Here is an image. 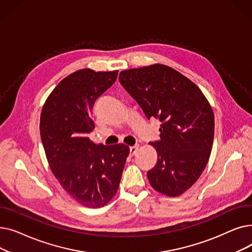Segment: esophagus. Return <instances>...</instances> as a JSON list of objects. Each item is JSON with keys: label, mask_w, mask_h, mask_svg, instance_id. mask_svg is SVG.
Returning <instances> with one entry per match:
<instances>
[{"label": "esophagus", "mask_w": 252, "mask_h": 252, "mask_svg": "<svg viewBox=\"0 0 252 252\" xmlns=\"http://www.w3.org/2000/svg\"><path fill=\"white\" fill-rule=\"evenodd\" d=\"M138 149H139V146H138V145H137V146H131V147L129 148V154H130L131 156L135 155V154L137 153Z\"/></svg>", "instance_id": "obj_1"}]
</instances>
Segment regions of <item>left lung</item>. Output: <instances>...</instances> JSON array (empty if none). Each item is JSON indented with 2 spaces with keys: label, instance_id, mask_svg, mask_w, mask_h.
Masks as SVG:
<instances>
[{
  "label": "left lung",
  "instance_id": "left-lung-1",
  "mask_svg": "<svg viewBox=\"0 0 252 252\" xmlns=\"http://www.w3.org/2000/svg\"><path fill=\"white\" fill-rule=\"evenodd\" d=\"M119 83L148 119H159L160 140L151 143L157 163L147 173L154 190L177 197L190 189L208 162L215 136L213 108L188 77L163 64L121 71Z\"/></svg>",
  "mask_w": 252,
  "mask_h": 252
}]
</instances>
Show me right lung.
Masks as SVG:
<instances>
[{"instance_id":"1","label":"right lung","mask_w":252,"mask_h":252,"mask_svg":"<svg viewBox=\"0 0 252 252\" xmlns=\"http://www.w3.org/2000/svg\"><path fill=\"white\" fill-rule=\"evenodd\" d=\"M117 73L90 68L72 72L52 91L41 113L39 131L53 175L75 201L89 208L112 199L129 154L125 144L105 146L88 137L95 127L93 105Z\"/></svg>"}]
</instances>
